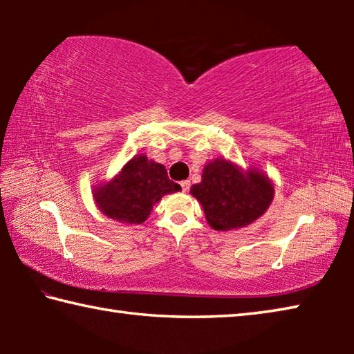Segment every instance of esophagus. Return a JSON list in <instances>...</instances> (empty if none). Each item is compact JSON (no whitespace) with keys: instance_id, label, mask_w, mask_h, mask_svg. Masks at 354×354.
I'll use <instances>...</instances> for the list:
<instances>
[{"instance_id":"1","label":"esophagus","mask_w":354,"mask_h":354,"mask_svg":"<svg viewBox=\"0 0 354 354\" xmlns=\"http://www.w3.org/2000/svg\"><path fill=\"white\" fill-rule=\"evenodd\" d=\"M181 189L183 192H187L190 189V181H181Z\"/></svg>"}]
</instances>
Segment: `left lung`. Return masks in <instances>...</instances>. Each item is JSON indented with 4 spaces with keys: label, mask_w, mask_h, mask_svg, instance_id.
Wrapping results in <instances>:
<instances>
[{
    "label": "left lung",
    "mask_w": 354,
    "mask_h": 354,
    "mask_svg": "<svg viewBox=\"0 0 354 354\" xmlns=\"http://www.w3.org/2000/svg\"><path fill=\"white\" fill-rule=\"evenodd\" d=\"M190 194L201 203L212 230L231 231L259 218L270 206L274 187L261 170H242L220 158L205 165L201 183L192 185Z\"/></svg>",
    "instance_id": "left-lung-1"
}]
</instances>
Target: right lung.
Listing matches in <instances>:
<instances>
[{
	"instance_id": "right-lung-1",
	"label": "right lung",
	"mask_w": 354,
	"mask_h": 354,
	"mask_svg": "<svg viewBox=\"0 0 354 354\" xmlns=\"http://www.w3.org/2000/svg\"><path fill=\"white\" fill-rule=\"evenodd\" d=\"M181 190L162 164L145 154L134 156L122 171L106 184L93 189V200L106 217L124 225H140L164 195Z\"/></svg>"
}]
</instances>
